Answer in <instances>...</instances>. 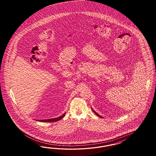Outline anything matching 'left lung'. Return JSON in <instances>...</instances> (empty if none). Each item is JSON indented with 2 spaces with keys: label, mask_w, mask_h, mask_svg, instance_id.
<instances>
[{
  "label": "left lung",
  "mask_w": 156,
  "mask_h": 156,
  "mask_svg": "<svg viewBox=\"0 0 156 156\" xmlns=\"http://www.w3.org/2000/svg\"><path fill=\"white\" fill-rule=\"evenodd\" d=\"M91 109H92V110H93V112H94V113L95 114H96L97 115H98V116L99 117H100V118H103V117H102L101 115H99V114H98L97 113V112H95L94 110L93 109V108H91Z\"/></svg>",
  "instance_id": "1"
}]
</instances>
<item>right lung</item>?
<instances>
[{
	"label": "right lung",
	"instance_id": "obj_1",
	"mask_svg": "<svg viewBox=\"0 0 156 156\" xmlns=\"http://www.w3.org/2000/svg\"><path fill=\"white\" fill-rule=\"evenodd\" d=\"M66 114V113L62 114L61 116L57 117V118H50L47 119H35L37 121H40V122H56L60 119H61Z\"/></svg>",
	"mask_w": 156,
	"mask_h": 156
}]
</instances>
